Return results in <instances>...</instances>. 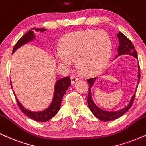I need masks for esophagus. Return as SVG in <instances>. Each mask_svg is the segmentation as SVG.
Listing matches in <instances>:
<instances>
[{"mask_svg": "<svg viewBox=\"0 0 146 146\" xmlns=\"http://www.w3.org/2000/svg\"><path fill=\"white\" fill-rule=\"evenodd\" d=\"M78 80V78L76 76H72L71 77L72 83H75Z\"/></svg>", "mask_w": 146, "mask_h": 146, "instance_id": "1", "label": "esophagus"}]
</instances>
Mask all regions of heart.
<instances>
[{
  "label": "heart",
  "mask_w": 146,
  "mask_h": 146,
  "mask_svg": "<svg viewBox=\"0 0 146 146\" xmlns=\"http://www.w3.org/2000/svg\"><path fill=\"white\" fill-rule=\"evenodd\" d=\"M112 42L104 31L88 30L68 35L56 50V57L62 66L69 68L72 60L85 74L98 72L103 69L111 57Z\"/></svg>",
  "instance_id": "heart-1"
}]
</instances>
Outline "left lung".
Wrapping results in <instances>:
<instances>
[{
	"mask_svg": "<svg viewBox=\"0 0 146 146\" xmlns=\"http://www.w3.org/2000/svg\"><path fill=\"white\" fill-rule=\"evenodd\" d=\"M118 39H119V45L118 46L117 51L118 54L115 56L117 58V56L122 55V54H130L135 56L136 59H137V53L136 50H135L134 46H133V43L131 41L126 37V35H124L121 32H119L118 34H117ZM139 65L138 64V83L140 80V72H139ZM96 79V77L95 78H91L87 79V82H88L89 85H90V88H89L88 92V96H87V103H88L89 108H90V111H92V113L98 119H100L101 121H113L115 119H117V118L120 117L126 113L127 111L129 110L130 108L132 107L133 104V101H134L135 97V93H136V90H135V94L132 96L131 101H130L129 104L124 107V109H121V110L116 111H107L102 110L97 107L96 104L94 103L92 97V92H91V87L93 86L94 81Z\"/></svg>",
	"mask_w": 146,
	"mask_h": 146,
	"instance_id": "1",
	"label": "left lung"
}]
</instances>
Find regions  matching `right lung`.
Here are the masks:
<instances>
[{
	"label": "right lung",
	"instance_id": "obj_1",
	"mask_svg": "<svg viewBox=\"0 0 146 146\" xmlns=\"http://www.w3.org/2000/svg\"><path fill=\"white\" fill-rule=\"evenodd\" d=\"M33 30H35L36 31L39 32H44L46 31L47 29H37V28H33L31 30L29 31L28 32L26 33L18 41V42L15 44L14 47H13V51H12V54L14 53V52L19 48L21 47L22 46L25 45L29 42H31L35 39V35H34V32ZM11 84V87L12 88L11 81H10ZM70 85H71V80L70 78L68 76L63 77V78H60L55 83V87H54V96L51 104L47 109L45 110L42 111H38V112H33V111H31L27 110L25 109L23 106L22 105L21 103L19 102V100L17 99L15 94L13 92L15 99H16L17 103L19 108L20 109L22 112H23L26 115L28 116L31 119H34V120L37 121H40V122H44V121H48L51 118H52L57 113L58 111H59L60 107H61V100H62L63 96L65 93L66 92L67 90L68 89ZM13 89V88H12Z\"/></svg>",
	"mask_w": 146,
	"mask_h": 146
}]
</instances>
